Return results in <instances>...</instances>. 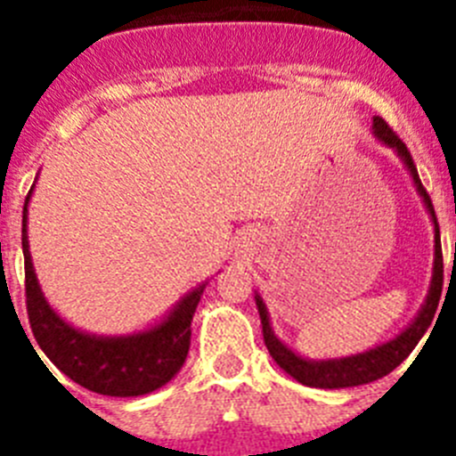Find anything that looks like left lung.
Returning a JSON list of instances; mask_svg holds the SVG:
<instances>
[{
    "label": "left lung",
    "instance_id": "left-lung-1",
    "mask_svg": "<svg viewBox=\"0 0 456 456\" xmlns=\"http://www.w3.org/2000/svg\"><path fill=\"white\" fill-rule=\"evenodd\" d=\"M374 134L384 141L386 146L395 148L400 152V157L404 159V164L409 167L411 175H413V183H416L418 191L425 199L427 209L434 219V228H436V235H434V241H436V260H434V278H432V289H429V297H427V304L422 305L420 315L416 317V322L406 329L402 336H397L395 340L386 342L381 347L370 349L365 354H356V356L340 358V361H305V358L297 356L294 352H289L285 345L278 342V338L273 336L272 326H269L267 308H265L263 299L256 297L257 310H260V320H263V338L265 345H267L269 354L276 361L285 372L292 379H297L299 384L310 386V388H349V386H363L370 384V381H377V379L386 377L388 372H393L397 365L409 356L416 345L420 342V338L425 336V331L432 324L434 315H436L438 299H441V289H443V251H441V231H438V221L436 212H434L432 199L427 189L422 187L420 175H418V168L413 164V157H411L409 148H406L404 141L395 134L393 127L386 123L384 118H374Z\"/></svg>",
    "mask_w": 456,
    "mask_h": 456
}]
</instances>
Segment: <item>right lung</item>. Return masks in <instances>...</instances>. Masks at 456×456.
<instances>
[{
	"label": "right lung",
	"mask_w": 456,
	"mask_h": 456,
	"mask_svg": "<svg viewBox=\"0 0 456 456\" xmlns=\"http://www.w3.org/2000/svg\"><path fill=\"white\" fill-rule=\"evenodd\" d=\"M29 196L31 191L27 200ZM22 253L31 333L45 356L75 384L111 397H136L162 388L183 368L203 285L187 294L168 320L151 331L127 338H95L66 324L43 299L27 241V203L22 209Z\"/></svg>",
	"instance_id": "right-lung-1"
}]
</instances>
